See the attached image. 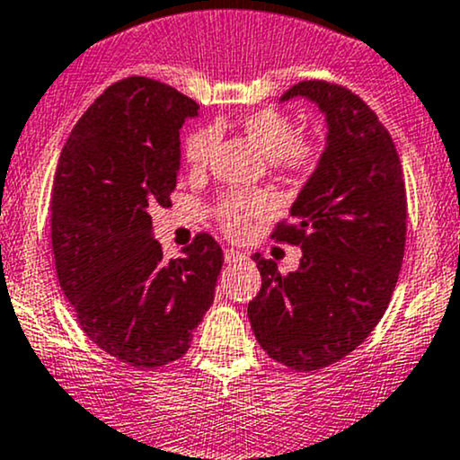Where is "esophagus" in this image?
I'll return each instance as SVG.
<instances>
[{"mask_svg": "<svg viewBox=\"0 0 460 460\" xmlns=\"http://www.w3.org/2000/svg\"><path fill=\"white\" fill-rule=\"evenodd\" d=\"M224 259H226V263H236V261H245V254L234 248H228L224 252Z\"/></svg>", "mask_w": 460, "mask_h": 460, "instance_id": "34e87169", "label": "esophagus"}]
</instances>
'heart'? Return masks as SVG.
<instances>
[{"label": "heart", "instance_id": "heart-1", "mask_svg": "<svg viewBox=\"0 0 460 460\" xmlns=\"http://www.w3.org/2000/svg\"><path fill=\"white\" fill-rule=\"evenodd\" d=\"M239 131L254 149L263 153L268 160H274V166L294 172V175H307L318 164V149L298 140V127L289 120L285 113L276 110L252 111L239 120ZM217 133L210 127L192 131L186 137L184 157L192 169H201L208 162L215 149ZM274 210V199L270 192H230L221 199L217 215L221 226L230 234H243L248 230L250 219H261Z\"/></svg>", "mask_w": 460, "mask_h": 460}]
</instances>
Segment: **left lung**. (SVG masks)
<instances>
[{
	"label": "left lung",
	"mask_w": 460,
	"mask_h": 460,
	"mask_svg": "<svg viewBox=\"0 0 460 460\" xmlns=\"http://www.w3.org/2000/svg\"><path fill=\"white\" fill-rule=\"evenodd\" d=\"M327 118V146L271 239L300 245L296 271L254 254L261 291L248 305L265 353L298 370L338 362L377 327L406 248V184L394 142L367 102L342 85L303 81Z\"/></svg>",
	"instance_id": "obj_1"
}]
</instances>
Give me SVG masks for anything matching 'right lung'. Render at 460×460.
<instances>
[{
  "instance_id": "right-lung-1",
  "label": "right lung",
  "mask_w": 460,
  "mask_h": 460,
  "mask_svg": "<svg viewBox=\"0 0 460 460\" xmlns=\"http://www.w3.org/2000/svg\"><path fill=\"white\" fill-rule=\"evenodd\" d=\"M199 105L160 81L113 83L58 157L52 250L63 294L93 344L136 368L175 362L215 300L224 252L201 232L164 261L149 210L171 206L180 129Z\"/></svg>"
}]
</instances>
